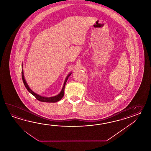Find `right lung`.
<instances>
[{"label": "right lung", "instance_id": "1", "mask_svg": "<svg viewBox=\"0 0 151 151\" xmlns=\"http://www.w3.org/2000/svg\"><path fill=\"white\" fill-rule=\"evenodd\" d=\"M22 68H23V64L22 65ZM72 74V73H70L69 74H68V76L66 78L65 80L64 83V85L63 87V88L61 90V92H60V93L58 94L57 96H51V97H45V96H41L39 94H37V93H35L32 90H31V88L29 87V85H27V83L25 79V78L24 76V72H23V68H22V79H23V83H24V85L26 87V89L27 90V91H29V92L30 93H31L33 96H35V98L39 100V101H40L42 102H46V103H56L58 101L62 99V98L64 96V89L65 86V85L66 83V81L68 80V77L70 76V75Z\"/></svg>", "mask_w": 151, "mask_h": 151}]
</instances>
